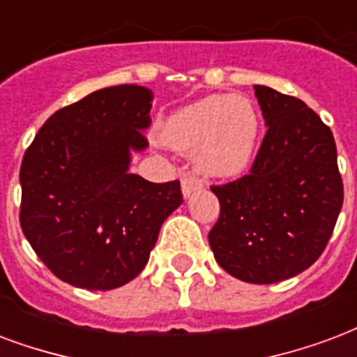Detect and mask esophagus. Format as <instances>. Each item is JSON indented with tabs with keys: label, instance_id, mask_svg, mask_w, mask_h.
I'll list each match as a JSON object with an SVG mask.
<instances>
[{
	"label": "esophagus",
	"instance_id": "esophagus-1",
	"mask_svg": "<svg viewBox=\"0 0 357 357\" xmlns=\"http://www.w3.org/2000/svg\"><path fill=\"white\" fill-rule=\"evenodd\" d=\"M198 189H202V181L195 178V176H185L181 179V192H183L185 198H189Z\"/></svg>",
	"mask_w": 357,
	"mask_h": 357
}]
</instances>
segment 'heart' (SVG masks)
<instances>
[{"label":"heart","instance_id":"b5f03b06","mask_svg":"<svg viewBox=\"0 0 357 357\" xmlns=\"http://www.w3.org/2000/svg\"><path fill=\"white\" fill-rule=\"evenodd\" d=\"M159 138L181 151L197 148L195 160L206 176L236 178L255 160L260 116L243 95H209L170 114Z\"/></svg>","mask_w":357,"mask_h":357}]
</instances>
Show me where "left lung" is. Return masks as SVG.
Returning <instances> with one entry per match:
<instances>
[{"mask_svg": "<svg viewBox=\"0 0 357 357\" xmlns=\"http://www.w3.org/2000/svg\"><path fill=\"white\" fill-rule=\"evenodd\" d=\"M268 125L251 172L211 190L221 204L209 232L215 260L252 284H271L317 262L342 208L328 125L303 100L255 86Z\"/></svg>", "mask_w": 357, "mask_h": 357, "instance_id": "left-lung-1", "label": "left lung"}]
</instances>
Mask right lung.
<instances>
[{
	"mask_svg": "<svg viewBox=\"0 0 357 357\" xmlns=\"http://www.w3.org/2000/svg\"><path fill=\"white\" fill-rule=\"evenodd\" d=\"M153 93L135 84L99 89L52 114L20 167L22 232L63 282L112 290L148 264L167 217L183 202L179 181L129 172L144 151Z\"/></svg>",
	"mask_w": 357,
	"mask_h": 357,
	"instance_id": "right-lung-1",
	"label": "right lung"
}]
</instances>
